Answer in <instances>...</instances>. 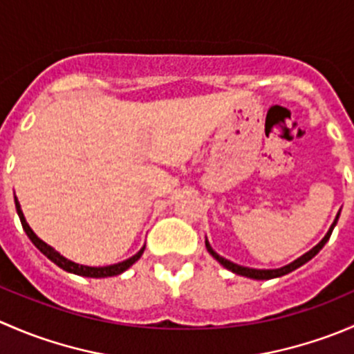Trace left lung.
Wrapping results in <instances>:
<instances>
[{"label": "left lung", "instance_id": "left-lung-1", "mask_svg": "<svg viewBox=\"0 0 354 354\" xmlns=\"http://www.w3.org/2000/svg\"><path fill=\"white\" fill-rule=\"evenodd\" d=\"M337 219H339V214H337V217H335L334 223H332V226H330L329 233H327L326 236H324V240L320 241L319 245L313 246V248L310 250V252H306L305 255H301V257H299L298 260H295V262H292V263H289V266L281 267V269H269V270H262V269H250V267H241V266H238V263L230 262V260L224 259V257L217 255V253L214 252L212 248H210L209 241H205V246H207V252H209L210 255H212L214 259H216L217 262L221 263V266H224V267H226V269H230L231 272L238 274V276H245V277H250V279H260V281H262V279H274V277L286 276V274L292 272V270H295V269H298V267H301L303 263L308 262L310 259H313V257H315L317 253H319L320 250H322V246L326 245V243H327V240H329V238H330L332 230H334V226H335V223H337Z\"/></svg>", "mask_w": 354, "mask_h": 354}]
</instances>
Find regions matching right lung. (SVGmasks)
<instances>
[{
	"mask_svg": "<svg viewBox=\"0 0 354 354\" xmlns=\"http://www.w3.org/2000/svg\"><path fill=\"white\" fill-rule=\"evenodd\" d=\"M15 205H17V212H19V217H20V223H22V227L24 231L27 233V236L30 238V241L37 246L39 250H41L42 253H44L46 257H48L49 260H53V262L56 263L58 267H62L63 270H66V272H73L77 274V276H85V277H111V276H118V274L124 272V270L128 269L130 266H133L135 262H137L138 259H140V255L144 253V248L140 250L138 253H135L131 259L124 260V262H120V263H114V266H108V267H87V266H78V263L71 262V260L65 259L63 255H59L58 252H56L55 248H51L48 243H44L42 240H39L37 236H35L34 231L30 230V226L27 224V221H25L24 217V212L22 209H20V203L19 200L15 198Z\"/></svg>",
	"mask_w": 354,
	"mask_h": 354,
	"instance_id": "add662e5",
	"label": "right lung"
}]
</instances>
